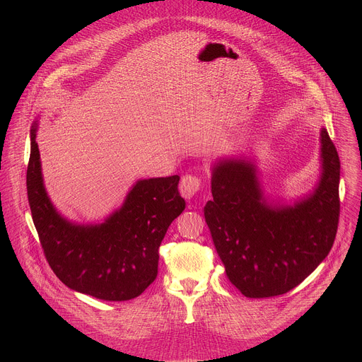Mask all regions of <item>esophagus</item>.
Here are the masks:
<instances>
[{
  "mask_svg": "<svg viewBox=\"0 0 362 362\" xmlns=\"http://www.w3.org/2000/svg\"><path fill=\"white\" fill-rule=\"evenodd\" d=\"M202 188V180L198 175L187 174L180 182V194L185 199H192Z\"/></svg>",
  "mask_w": 362,
  "mask_h": 362,
  "instance_id": "1",
  "label": "esophagus"
}]
</instances>
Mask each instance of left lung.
<instances>
[{
    "mask_svg": "<svg viewBox=\"0 0 362 362\" xmlns=\"http://www.w3.org/2000/svg\"><path fill=\"white\" fill-rule=\"evenodd\" d=\"M322 139V177L294 206H270L257 168L223 158L213 167L205 220L228 280L248 298L281 296L303 283L333 247L340 216V158L327 131Z\"/></svg>",
    "mask_w": 362,
    "mask_h": 362,
    "instance_id": "1",
    "label": "left lung"
}]
</instances>
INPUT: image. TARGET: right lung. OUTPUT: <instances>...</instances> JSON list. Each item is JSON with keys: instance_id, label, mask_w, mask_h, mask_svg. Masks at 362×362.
I'll use <instances>...</instances> for the list:
<instances>
[{"instance_id": "right-lung-1", "label": "right lung", "mask_w": 362, "mask_h": 362, "mask_svg": "<svg viewBox=\"0 0 362 362\" xmlns=\"http://www.w3.org/2000/svg\"><path fill=\"white\" fill-rule=\"evenodd\" d=\"M178 182V175L138 181L122 207L102 224H72L46 194L36 128L30 132L26 188L45 257L66 287L95 298L128 301L155 281L160 244L185 209Z\"/></svg>"}]
</instances>
